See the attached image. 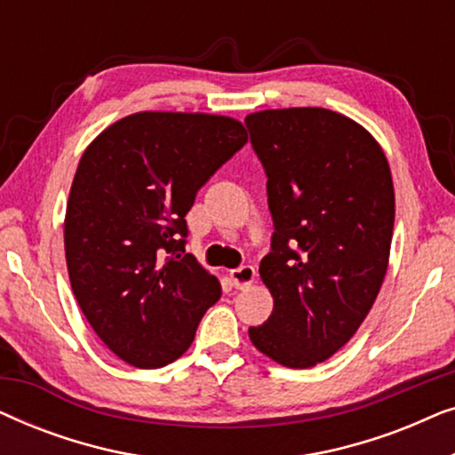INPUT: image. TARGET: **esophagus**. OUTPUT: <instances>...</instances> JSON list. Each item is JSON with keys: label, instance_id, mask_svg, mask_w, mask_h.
Returning a JSON list of instances; mask_svg holds the SVG:
<instances>
[{"label": "esophagus", "instance_id": "34e87169", "mask_svg": "<svg viewBox=\"0 0 455 455\" xmlns=\"http://www.w3.org/2000/svg\"><path fill=\"white\" fill-rule=\"evenodd\" d=\"M254 277H257V271H254L252 265H240L238 269L229 271V279H232L234 288L238 290L248 288L254 282Z\"/></svg>", "mask_w": 455, "mask_h": 455}]
</instances>
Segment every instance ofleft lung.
<instances>
[{"label":"left lung","instance_id":"8db88e82","mask_svg":"<svg viewBox=\"0 0 455 455\" xmlns=\"http://www.w3.org/2000/svg\"><path fill=\"white\" fill-rule=\"evenodd\" d=\"M244 124L275 228L259 267L273 313L248 335L275 363L308 369L350 341L381 290L395 220L389 164L360 124L323 108L265 109Z\"/></svg>","mask_w":455,"mask_h":455}]
</instances>
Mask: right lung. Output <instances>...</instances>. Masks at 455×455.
I'll return each mask as SVG.
<instances>
[{"instance_id": "obj_1", "label": "right lung", "mask_w": 455, "mask_h": 455, "mask_svg": "<svg viewBox=\"0 0 455 455\" xmlns=\"http://www.w3.org/2000/svg\"><path fill=\"white\" fill-rule=\"evenodd\" d=\"M248 142L238 120L140 111L86 148L68 198L72 291L105 346L136 369L188 350L221 285L186 254V213Z\"/></svg>"}]
</instances>
